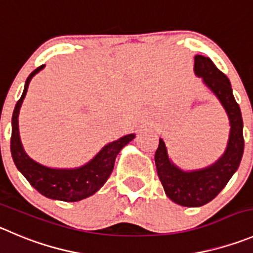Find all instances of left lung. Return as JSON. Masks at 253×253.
<instances>
[{
	"label": "left lung",
	"instance_id": "8db88e82",
	"mask_svg": "<svg viewBox=\"0 0 253 253\" xmlns=\"http://www.w3.org/2000/svg\"><path fill=\"white\" fill-rule=\"evenodd\" d=\"M195 72L202 77L225 107L231 125L227 150L216 164L200 171L185 172L174 166L167 156L164 140L160 138L155 164L166 195L177 205L200 207L212 201L223 190L237 171L245 148L244 121L238 103L233 97L230 80L209 57L195 56Z\"/></svg>",
	"mask_w": 253,
	"mask_h": 253
}]
</instances>
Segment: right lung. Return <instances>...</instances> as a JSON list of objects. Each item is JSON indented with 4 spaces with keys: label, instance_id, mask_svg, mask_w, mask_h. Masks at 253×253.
Segmentation results:
<instances>
[{
    "label": "right lung",
    "instance_id": "right-lung-1",
    "mask_svg": "<svg viewBox=\"0 0 253 253\" xmlns=\"http://www.w3.org/2000/svg\"><path fill=\"white\" fill-rule=\"evenodd\" d=\"M43 68V65L31 72L25 84V89L17 101L12 115V134H11V153L18 171L26 177V180L34 186L41 195L52 200H60L65 202H76L88 197L97 192L103 183L108 180L113 166L116 156L120 151L134 138V134H127L125 137L106 145L93 160L84 166L75 169H49L37 164L31 160L23 151L22 143L18 133V112L22 101L27 92L31 79L39 71Z\"/></svg>",
    "mask_w": 253,
    "mask_h": 253
}]
</instances>
